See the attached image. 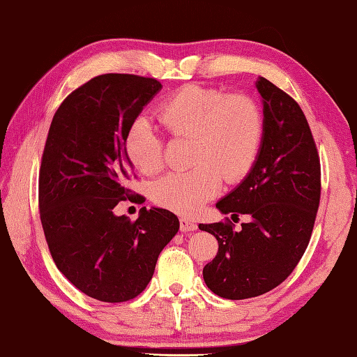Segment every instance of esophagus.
<instances>
[{
	"label": "esophagus",
	"mask_w": 357,
	"mask_h": 357,
	"mask_svg": "<svg viewBox=\"0 0 357 357\" xmlns=\"http://www.w3.org/2000/svg\"><path fill=\"white\" fill-rule=\"evenodd\" d=\"M195 229H197V225H195L192 220L180 219V231L181 232H185V234H188V232H194Z\"/></svg>",
	"instance_id": "obj_1"
}]
</instances>
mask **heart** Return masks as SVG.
<instances>
[{
	"label": "heart",
	"mask_w": 357,
	"mask_h": 357,
	"mask_svg": "<svg viewBox=\"0 0 357 357\" xmlns=\"http://www.w3.org/2000/svg\"><path fill=\"white\" fill-rule=\"evenodd\" d=\"M157 120L171 137L191 138L189 162L194 165L155 181L152 199L160 206L194 214L217 194L223 177L231 183L242 180L256 163L264 112L250 96H228L214 87L189 84L160 103ZM123 149L134 168L146 176L162 168V138L148 120L130 123Z\"/></svg>",
	"instance_id": "1"
}]
</instances>
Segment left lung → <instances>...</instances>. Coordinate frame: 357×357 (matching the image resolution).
Here are the masks:
<instances>
[{
	"mask_svg": "<svg viewBox=\"0 0 357 357\" xmlns=\"http://www.w3.org/2000/svg\"><path fill=\"white\" fill-rule=\"evenodd\" d=\"M264 137L256 163L234 191L217 203L223 214H248L236 231L228 219L203 225L219 252L203 268L214 294L242 301L265 294L285 280L310 243L321 202V158L297 101L260 77Z\"/></svg>",
	"mask_w": 357,
	"mask_h": 357,
	"instance_id": "left-lung-1",
	"label": "left lung"
}]
</instances>
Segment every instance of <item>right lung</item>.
<instances>
[{"label":"right lung","instance_id":"1","mask_svg":"<svg viewBox=\"0 0 357 357\" xmlns=\"http://www.w3.org/2000/svg\"><path fill=\"white\" fill-rule=\"evenodd\" d=\"M162 89L155 78L93 77L63 100L50 123L38 177L45 237L58 270L100 302H128L148 287L160 252L178 231L168 209L115 215L120 202H140L123 140L144 105Z\"/></svg>","mask_w":357,"mask_h":357}]
</instances>
